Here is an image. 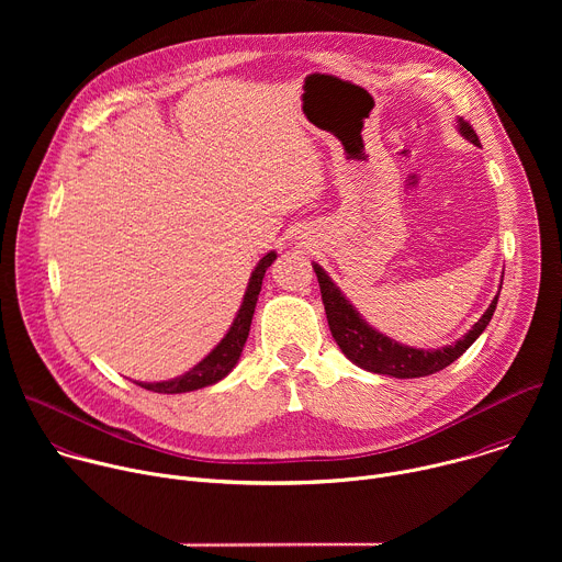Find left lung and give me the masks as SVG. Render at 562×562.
Masks as SVG:
<instances>
[{"label":"left lung","instance_id":"left-lung-1","mask_svg":"<svg viewBox=\"0 0 562 562\" xmlns=\"http://www.w3.org/2000/svg\"><path fill=\"white\" fill-rule=\"evenodd\" d=\"M458 133L469 139L471 144H480L475 131L458 117ZM313 271L319 282V293H323V304L327 311L329 319V329L342 353L358 364L364 371L371 373H382V375H393V378H423L431 375L445 367H449L453 360H458L475 340L483 334L490 325V319L496 311L498 295L492 300L490 308L483 313V317L453 345L440 347V349H416L400 345L378 329H373L367 319L356 311V306L345 297V293L334 284L329 273L313 262ZM503 289V282H501Z\"/></svg>","mask_w":562,"mask_h":562}]
</instances>
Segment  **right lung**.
Returning <instances> with one entry per match:
<instances>
[{
  "instance_id": "1",
  "label": "right lung",
  "mask_w": 562,
  "mask_h": 562,
  "mask_svg": "<svg viewBox=\"0 0 562 562\" xmlns=\"http://www.w3.org/2000/svg\"><path fill=\"white\" fill-rule=\"evenodd\" d=\"M276 258H278V254L269 251L258 262V267L254 269V273L249 278V286L245 291L243 304H239V308H237L233 325L228 327L226 336L215 345V349L204 360H200L193 369H189L187 373H182L178 378L162 380V382H135V384L144 386L148 391H155V393H187V391H195V389L215 384L222 378H226L233 371V367L237 364L239 356H243V349H245V342H247L249 329H251L254 311L258 304V295L262 289V278Z\"/></svg>"
}]
</instances>
